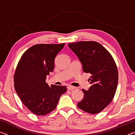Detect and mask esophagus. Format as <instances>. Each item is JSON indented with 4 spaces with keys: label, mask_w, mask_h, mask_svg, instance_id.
Wrapping results in <instances>:
<instances>
[{
    "label": "esophagus",
    "mask_w": 135,
    "mask_h": 135,
    "mask_svg": "<svg viewBox=\"0 0 135 135\" xmlns=\"http://www.w3.org/2000/svg\"><path fill=\"white\" fill-rule=\"evenodd\" d=\"M67 89H68V90H72L73 89H76V87L73 86H68L67 87Z\"/></svg>",
    "instance_id": "1"
}]
</instances>
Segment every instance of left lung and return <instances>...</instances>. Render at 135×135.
Masks as SVG:
<instances>
[{
	"instance_id": "obj_1",
	"label": "left lung",
	"mask_w": 135,
	"mask_h": 135,
	"mask_svg": "<svg viewBox=\"0 0 135 135\" xmlns=\"http://www.w3.org/2000/svg\"><path fill=\"white\" fill-rule=\"evenodd\" d=\"M78 56L84 72L90 73L89 89H82L84 97L77 107L86 113H100L110 104L117 89L118 74L113 56L104 46L93 41L68 43Z\"/></svg>"
}]
</instances>
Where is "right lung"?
<instances>
[{"label": "right lung", "mask_w": 135, "mask_h": 135, "mask_svg": "<svg viewBox=\"0 0 135 135\" xmlns=\"http://www.w3.org/2000/svg\"><path fill=\"white\" fill-rule=\"evenodd\" d=\"M62 44L34 45L22 54L13 77L14 88L22 103L37 115H45L56 108L61 96L67 91L65 86L46 83L47 75L54 69L55 58Z\"/></svg>", "instance_id": "obj_1"}]
</instances>
